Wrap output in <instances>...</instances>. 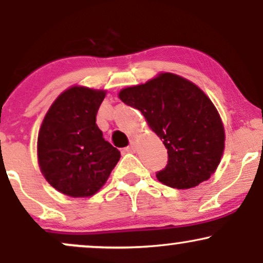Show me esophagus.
Instances as JSON below:
<instances>
[{"label": "esophagus", "mask_w": 263, "mask_h": 263, "mask_svg": "<svg viewBox=\"0 0 263 263\" xmlns=\"http://www.w3.org/2000/svg\"><path fill=\"white\" fill-rule=\"evenodd\" d=\"M135 149H136L135 141H131V142H129V146H127V147H126V148H125L126 152H135Z\"/></svg>", "instance_id": "esophagus-1"}]
</instances>
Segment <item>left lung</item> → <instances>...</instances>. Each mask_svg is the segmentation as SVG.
I'll return each mask as SVG.
<instances>
[{
    "mask_svg": "<svg viewBox=\"0 0 263 263\" xmlns=\"http://www.w3.org/2000/svg\"><path fill=\"white\" fill-rule=\"evenodd\" d=\"M120 99L140 110L168 151L159 182L189 189L208 180L224 152V126L210 99L197 85L164 73L146 84L126 87Z\"/></svg>",
    "mask_w": 263,
    "mask_h": 263,
    "instance_id": "8db88e82",
    "label": "left lung"
}]
</instances>
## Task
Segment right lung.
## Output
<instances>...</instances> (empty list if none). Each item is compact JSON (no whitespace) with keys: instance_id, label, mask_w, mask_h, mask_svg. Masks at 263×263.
Instances as JSON below:
<instances>
[{"instance_id":"add662e5","label":"right lung","mask_w":263,"mask_h":263,"mask_svg":"<svg viewBox=\"0 0 263 263\" xmlns=\"http://www.w3.org/2000/svg\"><path fill=\"white\" fill-rule=\"evenodd\" d=\"M105 91L74 86L60 93L38 135V162L48 183L73 198L91 197L120 159L96 125Z\"/></svg>"}]
</instances>
